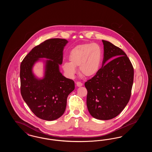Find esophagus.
<instances>
[{
    "mask_svg": "<svg viewBox=\"0 0 152 152\" xmlns=\"http://www.w3.org/2000/svg\"><path fill=\"white\" fill-rule=\"evenodd\" d=\"M76 86L78 87H81V86H83V83H80V82H77V83H76Z\"/></svg>",
    "mask_w": 152,
    "mask_h": 152,
    "instance_id": "obj_1",
    "label": "esophagus"
}]
</instances>
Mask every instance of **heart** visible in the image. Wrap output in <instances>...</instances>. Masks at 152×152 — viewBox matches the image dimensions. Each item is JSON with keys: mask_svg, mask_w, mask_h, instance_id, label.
Masks as SVG:
<instances>
[{"mask_svg": "<svg viewBox=\"0 0 152 152\" xmlns=\"http://www.w3.org/2000/svg\"><path fill=\"white\" fill-rule=\"evenodd\" d=\"M69 60L62 65L65 74L70 77L76 73V66L86 77H93L99 72L102 60V52L99 45L84 44L75 46L69 51Z\"/></svg>", "mask_w": 152, "mask_h": 152, "instance_id": "obj_1", "label": "heart"}]
</instances>
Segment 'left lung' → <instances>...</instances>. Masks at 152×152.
Wrapping results in <instances>:
<instances>
[{"label":"left lung","mask_w":152,"mask_h":152,"mask_svg":"<svg viewBox=\"0 0 152 152\" xmlns=\"http://www.w3.org/2000/svg\"><path fill=\"white\" fill-rule=\"evenodd\" d=\"M102 42V67L94 77L86 82L85 87L90 115L98 120H108L118 116L129 101L134 70L121 49L108 41Z\"/></svg>","instance_id":"8db88e82"}]
</instances>
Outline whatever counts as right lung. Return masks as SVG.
Returning <instances> with one entry per match:
<instances>
[{"label": "right lung", "instance_id": "1", "mask_svg": "<svg viewBox=\"0 0 152 152\" xmlns=\"http://www.w3.org/2000/svg\"><path fill=\"white\" fill-rule=\"evenodd\" d=\"M68 43L64 39L47 40L30 51L20 65L22 97L35 115L42 120L53 121L62 116L68 96L75 89L72 80L66 78L60 71L63 49ZM39 61L44 64V76L41 78L33 72Z\"/></svg>", "mask_w": 152, "mask_h": 152}]
</instances>
